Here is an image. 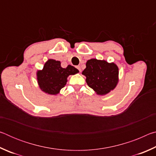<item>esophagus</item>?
I'll return each mask as SVG.
<instances>
[{
  "instance_id": "esophagus-1",
  "label": "esophagus",
  "mask_w": 156,
  "mask_h": 156,
  "mask_svg": "<svg viewBox=\"0 0 156 156\" xmlns=\"http://www.w3.org/2000/svg\"><path fill=\"white\" fill-rule=\"evenodd\" d=\"M76 68H77V69H78L79 70V72H81V68H80V66H77V67H76Z\"/></svg>"
}]
</instances>
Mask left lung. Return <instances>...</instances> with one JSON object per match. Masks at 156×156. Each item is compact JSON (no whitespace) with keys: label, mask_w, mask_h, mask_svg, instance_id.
I'll list each match as a JSON object with an SVG mask.
<instances>
[{"label":"left lung","mask_w":156,"mask_h":156,"mask_svg":"<svg viewBox=\"0 0 156 156\" xmlns=\"http://www.w3.org/2000/svg\"><path fill=\"white\" fill-rule=\"evenodd\" d=\"M88 86L98 95H105L113 90L118 83V67L115 63L90 59L83 72Z\"/></svg>","instance_id":"left-lung-1"}]
</instances>
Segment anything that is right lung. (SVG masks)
<instances>
[{"label":"right lung","mask_w":156,"mask_h":156,"mask_svg":"<svg viewBox=\"0 0 156 156\" xmlns=\"http://www.w3.org/2000/svg\"><path fill=\"white\" fill-rule=\"evenodd\" d=\"M60 61L53 59L47 60L43 69L37 72V80L41 89L46 94L56 95L67 84L69 75L79 72L77 69L72 65L62 68Z\"/></svg>","instance_id":"right-lung-1"}]
</instances>
